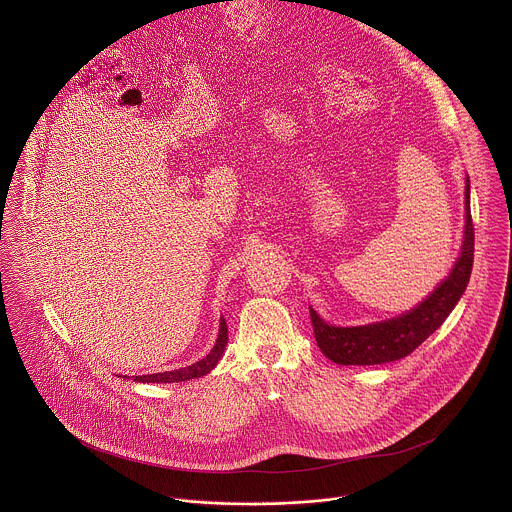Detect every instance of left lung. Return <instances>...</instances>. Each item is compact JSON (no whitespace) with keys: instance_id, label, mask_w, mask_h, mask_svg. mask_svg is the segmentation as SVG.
Instances as JSON below:
<instances>
[{"instance_id":"obj_1","label":"left lung","mask_w":512,"mask_h":512,"mask_svg":"<svg viewBox=\"0 0 512 512\" xmlns=\"http://www.w3.org/2000/svg\"><path fill=\"white\" fill-rule=\"evenodd\" d=\"M475 252V228L469 205V179L465 187V234L461 256L451 274L441 282L436 292L430 293L416 309L402 317L365 325V327H333L309 309L313 333L321 353L337 365H382L408 357L414 353L447 319L465 292Z\"/></svg>"}]
</instances>
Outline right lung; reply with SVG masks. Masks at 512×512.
<instances>
[{
    "instance_id": "1",
    "label": "right lung",
    "mask_w": 512,
    "mask_h": 512,
    "mask_svg": "<svg viewBox=\"0 0 512 512\" xmlns=\"http://www.w3.org/2000/svg\"><path fill=\"white\" fill-rule=\"evenodd\" d=\"M228 329H226V323L224 319H220V331L219 339H217V345L213 347V351L201 359L199 363L195 365L185 366V368H179V370H169V372H159V374H144V376H136L134 380L138 382H183V380H191V378H199V376H205L209 374L217 363H219L222 353H224V347H226V341H228Z\"/></svg>"
}]
</instances>
